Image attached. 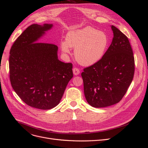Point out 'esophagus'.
<instances>
[{"label": "esophagus", "mask_w": 148, "mask_h": 148, "mask_svg": "<svg viewBox=\"0 0 148 148\" xmlns=\"http://www.w3.org/2000/svg\"><path fill=\"white\" fill-rule=\"evenodd\" d=\"M73 71L74 74L75 75H79V74H80V70H79V68H74Z\"/></svg>", "instance_id": "1"}]
</instances>
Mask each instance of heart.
I'll list each match as a JSON object with an SVG mask.
<instances>
[{"label": "heart", "mask_w": 148, "mask_h": 148, "mask_svg": "<svg viewBox=\"0 0 148 148\" xmlns=\"http://www.w3.org/2000/svg\"><path fill=\"white\" fill-rule=\"evenodd\" d=\"M108 45V38L104 32L86 26L70 30L60 47L65 54L70 53V47L74 48L76 60L82 65L90 66L102 59Z\"/></svg>", "instance_id": "obj_1"}]
</instances>
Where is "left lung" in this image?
I'll return each mask as SVG.
<instances>
[{"label": "left lung", "instance_id": "1", "mask_svg": "<svg viewBox=\"0 0 148 148\" xmlns=\"http://www.w3.org/2000/svg\"><path fill=\"white\" fill-rule=\"evenodd\" d=\"M112 44L99 62L83 69L84 93L91 106L119 103L133 79L134 58L128 38L114 26Z\"/></svg>", "mask_w": 148, "mask_h": 148}]
</instances>
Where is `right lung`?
Wrapping results in <instances>:
<instances>
[{"mask_svg":"<svg viewBox=\"0 0 148 148\" xmlns=\"http://www.w3.org/2000/svg\"><path fill=\"white\" fill-rule=\"evenodd\" d=\"M52 24H34L26 28L10 50L11 86L23 102L41 110H49L60 101L73 77V64L58 59V46L38 42Z\"/></svg>","mask_w":148,"mask_h":148,"instance_id":"obj_1","label":"right lung"}]
</instances>
